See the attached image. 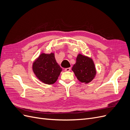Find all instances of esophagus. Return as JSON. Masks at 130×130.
<instances>
[{"label":"esophagus","instance_id":"esophagus-1","mask_svg":"<svg viewBox=\"0 0 130 130\" xmlns=\"http://www.w3.org/2000/svg\"><path fill=\"white\" fill-rule=\"evenodd\" d=\"M70 70H71V68H68L65 69H64V71L65 72H69Z\"/></svg>","mask_w":130,"mask_h":130}]
</instances>
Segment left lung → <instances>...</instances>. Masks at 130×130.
I'll use <instances>...</instances> for the list:
<instances>
[{"instance_id":"1","label":"left lung","mask_w":130,"mask_h":130,"mask_svg":"<svg viewBox=\"0 0 130 130\" xmlns=\"http://www.w3.org/2000/svg\"><path fill=\"white\" fill-rule=\"evenodd\" d=\"M72 70L77 79L81 82L88 84L91 82L96 75L95 64L91 58L79 54Z\"/></svg>"}]
</instances>
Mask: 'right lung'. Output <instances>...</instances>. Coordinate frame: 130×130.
Listing matches in <instances>:
<instances>
[{"mask_svg": "<svg viewBox=\"0 0 130 130\" xmlns=\"http://www.w3.org/2000/svg\"><path fill=\"white\" fill-rule=\"evenodd\" d=\"M35 75L43 83L52 85L55 82L62 69L57 63L54 53H42L32 64Z\"/></svg>", "mask_w": 130, "mask_h": 130, "instance_id": "right-lung-1", "label": "right lung"}]
</instances>
